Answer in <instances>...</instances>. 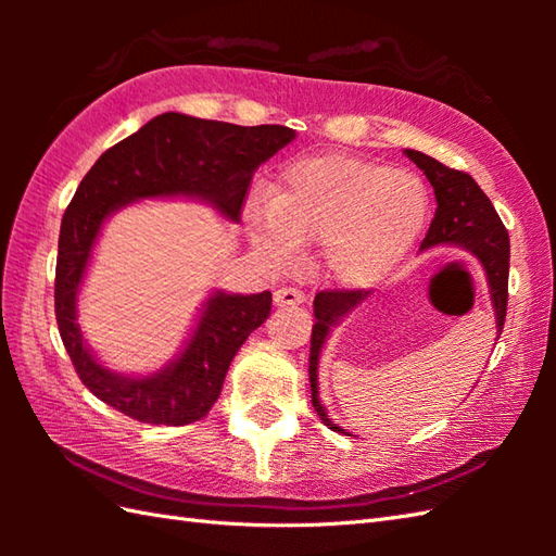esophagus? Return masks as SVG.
<instances>
[{"label":"esophagus","instance_id":"esophagus-1","mask_svg":"<svg viewBox=\"0 0 556 556\" xmlns=\"http://www.w3.org/2000/svg\"><path fill=\"white\" fill-rule=\"evenodd\" d=\"M305 301V293L293 287H281L275 291V305L279 308H289V305H301Z\"/></svg>","mask_w":556,"mask_h":556}]
</instances>
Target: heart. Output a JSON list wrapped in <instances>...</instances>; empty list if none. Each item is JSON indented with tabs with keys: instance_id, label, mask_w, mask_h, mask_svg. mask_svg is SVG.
I'll return each mask as SVG.
<instances>
[{
	"instance_id": "b5f03b06",
	"label": "heart",
	"mask_w": 556,
	"mask_h": 556,
	"mask_svg": "<svg viewBox=\"0 0 556 556\" xmlns=\"http://www.w3.org/2000/svg\"><path fill=\"white\" fill-rule=\"evenodd\" d=\"M428 219V193L416 174L349 155L291 164L275 200L248 212V231L265 255L281 260L301 243H320V263L346 287H370L392 271Z\"/></svg>"
}]
</instances>
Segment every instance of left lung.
Returning a JSON list of instances; mask_svg holds the SVG:
<instances>
[{
  "instance_id": "left-lung-1",
  "label": "left lung",
  "mask_w": 556,
  "mask_h": 556,
  "mask_svg": "<svg viewBox=\"0 0 556 556\" xmlns=\"http://www.w3.org/2000/svg\"><path fill=\"white\" fill-rule=\"evenodd\" d=\"M406 155L418 164L422 174L434 188L437 210L428 233L420 243V251H428L434 245H460L485 269L490 296L494 313H497V334H502L506 301H509V231L502 224L497 210L490 203V198L482 193V188L473 181V176L458 172L437 162L430 155H422L418 150H406ZM370 291L365 289H327L315 296L313 313V337H311V401L317 416L329 430L344 432L332 418L327 416L325 406L317 396V363H320V351L327 341L329 329H332L341 317L356 308L358 303L368 299ZM346 434V432H344Z\"/></svg>"
}]
</instances>
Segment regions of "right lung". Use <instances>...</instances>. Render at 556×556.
Returning a JSON list of instances; mask_svg holds the SVG:
<instances>
[{
    "instance_id": "1",
    "label": "right lung",
    "mask_w": 556,
    "mask_h": 556,
    "mask_svg": "<svg viewBox=\"0 0 556 556\" xmlns=\"http://www.w3.org/2000/svg\"><path fill=\"white\" fill-rule=\"evenodd\" d=\"M293 128L236 126L160 114L140 131L102 152L83 176L59 229L54 313L71 363L92 394L124 416L150 425H188L205 418L248 334L267 320L271 293H212L184 353L148 377L116 375L83 344L76 296L98 233L114 210L140 198L191 195L224 217L241 219L248 186L260 164L293 140Z\"/></svg>"
}]
</instances>
